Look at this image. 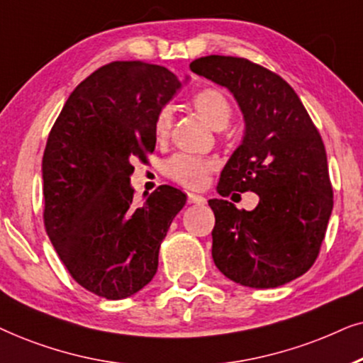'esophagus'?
<instances>
[{
    "label": "esophagus",
    "instance_id": "1",
    "mask_svg": "<svg viewBox=\"0 0 363 363\" xmlns=\"http://www.w3.org/2000/svg\"><path fill=\"white\" fill-rule=\"evenodd\" d=\"M187 202H191V204H206V197H202L199 194H194V192H187Z\"/></svg>",
    "mask_w": 363,
    "mask_h": 363
}]
</instances>
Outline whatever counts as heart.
<instances>
[{"instance_id": "b5f03b06", "label": "heart", "mask_w": 363, "mask_h": 363, "mask_svg": "<svg viewBox=\"0 0 363 363\" xmlns=\"http://www.w3.org/2000/svg\"><path fill=\"white\" fill-rule=\"evenodd\" d=\"M192 106L211 128L224 129L232 118V106L224 91L216 88H206L197 91L192 96ZM172 128V109L164 106L157 111L154 119V136L157 141H166ZM217 162L214 159L197 157L191 154H174L164 162V174L177 184L199 189L209 181V176L216 171Z\"/></svg>"}]
</instances>
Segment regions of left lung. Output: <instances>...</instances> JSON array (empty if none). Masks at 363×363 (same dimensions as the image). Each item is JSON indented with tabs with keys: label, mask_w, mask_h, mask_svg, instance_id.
<instances>
[{
	"label": "left lung",
	"mask_w": 363,
	"mask_h": 363,
	"mask_svg": "<svg viewBox=\"0 0 363 363\" xmlns=\"http://www.w3.org/2000/svg\"><path fill=\"white\" fill-rule=\"evenodd\" d=\"M191 71L224 86L244 114L242 144L222 169L217 192H255L254 211L211 199L212 259L235 284L272 289L315 262L333 207L320 134L287 81L264 66L211 55Z\"/></svg>",
	"instance_id": "1"
}]
</instances>
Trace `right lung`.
I'll return each mask as SVG.
<instances>
[{
	"label": "right lung",
	"mask_w": 363,
	"mask_h": 363,
	"mask_svg": "<svg viewBox=\"0 0 363 363\" xmlns=\"http://www.w3.org/2000/svg\"><path fill=\"white\" fill-rule=\"evenodd\" d=\"M181 88L164 66H101L62 106L43 156L45 227L71 277L96 296L131 297L157 272L159 247L186 204L159 186L133 204V162L156 147L154 119Z\"/></svg>",
	"instance_id": "1"
}]
</instances>
